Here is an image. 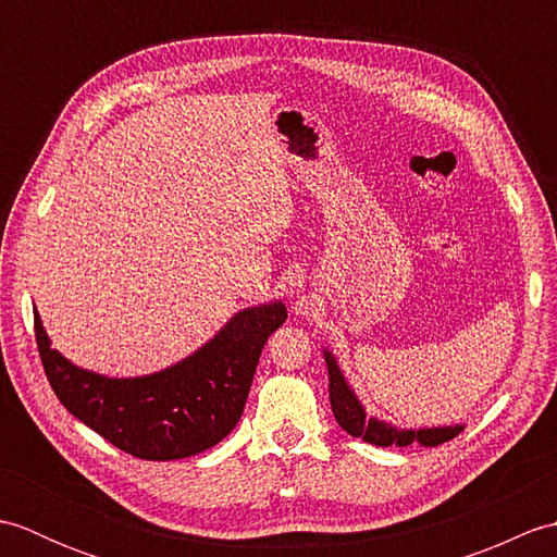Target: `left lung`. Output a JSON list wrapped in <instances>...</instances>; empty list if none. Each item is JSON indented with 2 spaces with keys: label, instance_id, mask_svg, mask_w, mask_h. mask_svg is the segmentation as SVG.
Here are the masks:
<instances>
[{
  "label": "left lung",
  "instance_id": "left-lung-1",
  "mask_svg": "<svg viewBox=\"0 0 557 557\" xmlns=\"http://www.w3.org/2000/svg\"><path fill=\"white\" fill-rule=\"evenodd\" d=\"M323 357L327 363V389H330V407L337 423L345 429L349 435L361 437V441L377 445V447H407L411 443H419L421 447H435L447 441H453L455 435L465 431V423H453V425H421V429H401V425L389 423L381 417H369L361 399L354 393L351 385L347 383L345 373H342L337 359L333 351L323 347Z\"/></svg>",
  "mask_w": 557,
  "mask_h": 557
}]
</instances>
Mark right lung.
<instances>
[{"label":"right lung","instance_id":"right-lung-1","mask_svg":"<svg viewBox=\"0 0 557 557\" xmlns=\"http://www.w3.org/2000/svg\"><path fill=\"white\" fill-rule=\"evenodd\" d=\"M285 321L282 299L246 306L182 361L132 377L102 375L69 361L52 349L38 309L35 337L47 381L69 413L128 455L170 461L203 453L232 433L260 351Z\"/></svg>","mask_w":557,"mask_h":557}]
</instances>
